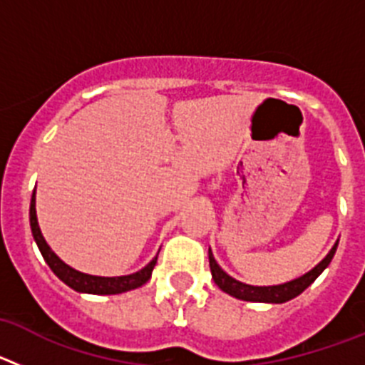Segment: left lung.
Masks as SVG:
<instances>
[{"label":"left lung","instance_id":"1","mask_svg":"<svg viewBox=\"0 0 365 365\" xmlns=\"http://www.w3.org/2000/svg\"><path fill=\"white\" fill-rule=\"evenodd\" d=\"M338 241L333 245V248L329 250L327 256L314 267L309 272H305L299 278L291 279V282L282 283V285H269V287H256L248 285V283L237 282L235 278H232L230 274H227L221 267L217 265L214 254L208 248V259H210V270L212 278H214L215 285L221 289L222 292L234 296L237 299H243V302H256V303H285L289 299L296 298V296L302 294L312 282H314L322 272L329 267L331 259H333L334 252H336Z\"/></svg>","mask_w":365,"mask_h":365}]
</instances>
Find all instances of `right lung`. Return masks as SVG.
Returning <instances> with one entry per match:
<instances>
[{
    "instance_id": "obj_1",
    "label": "right lung",
    "mask_w": 365,
    "mask_h": 365,
    "mask_svg": "<svg viewBox=\"0 0 365 365\" xmlns=\"http://www.w3.org/2000/svg\"><path fill=\"white\" fill-rule=\"evenodd\" d=\"M29 219H31V230L32 237L36 241L38 248H40L41 256H43L45 263L51 267L58 278L62 279L67 287L74 289L76 292H86V294H120V292L133 291L143 287L148 279L151 278V272H153V267L157 263V256L148 263L144 269H140L138 272L128 274V276H115V278H106V276H91V274H83L80 270L73 269L67 263H63L56 254L51 250V247L47 245L45 237L41 235L40 225H38L36 217V190L32 192L31 199V210H29Z\"/></svg>"
}]
</instances>
